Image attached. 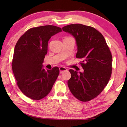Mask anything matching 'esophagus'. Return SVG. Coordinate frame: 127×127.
Returning <instances> with one entry per match:
<instances>
[{
    "label": "esophagus",
    "mask_w": 127,
    "mask_h": 127,
    "mask_svg": "<svg viewBox=\"0 0 127 127\" xmlns=\"http://www.w3.org/2000/svg\"><path fill=\"white\" fill-rule=\"evenodd\" d=\"M67 71V69L65 67H60V73H62L64 72Z\"/></svg>",
    "instance_id": "1"
}]
</instances>
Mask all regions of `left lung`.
Listing matches in <instances>:
<instances>
[{"instance_id":"obj_1","label":"left lung","mask_w":127,"mask_h":127,"mask_svg":"<svg viewBox=\"0 0 127 127\" xmlns=\"http://www.w3.org/2000/svg\"><path fill=\"white\" fill-rule=\"evenodd\" d=\"M62 30L75 38L77 47L76 57L82 60L80 65L84 69L83 73L69 70V88L77 99L89 101L100 94L110 80L112 54L103 35L94 28L70 24L62 28Z\"/></svg>"}]
</instances>
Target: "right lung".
Instances as JSON below:
<instances>
[{"mask_svg":"<svg viewBox=\"0 0 127 127\" xmlns=\"http://www.w3.org/2000/svg\"><path fill=\"white\" fill-rule=\"evenodd\" d=\"M61 28L45 25L28 30L17 41L14 51L12 69L17 86L22 93L33 100H40L51 91L60 73L58 67L45 70L43 63L51 36Z\"/></svg>","mask_w":127,"mask_h":127,"instance_id":"obj_1","label":"right lung"}]
</instances>
